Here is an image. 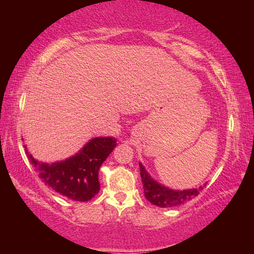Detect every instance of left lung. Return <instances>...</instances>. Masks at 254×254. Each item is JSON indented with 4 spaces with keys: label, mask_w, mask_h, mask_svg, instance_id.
Wrapping results in <instances>:
<instances>
[{
    "label": "left lung",
    "mask_w": 254,
    "mask_h": 254,
    "mask_svg": "<svg viewBox=\"0 0 254 254\" xmlns=\"http://www.w3.org/2000/svg\"><path fill=\"white\" fill-rule=\"evenodd\" d=\"M140 175L143 184L145 198L159 207H174V206L182 205L195 198L203 189L201 186L199 188L187 189V190H174V189L167 188L150 177L142 163H140Z\"/></svg>",
    "instance_id": "obj_1"
}]
</instances>
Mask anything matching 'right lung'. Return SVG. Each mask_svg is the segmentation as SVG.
<instances>
[{"mask_svg": "<svg viewBox=\"0 0 254 254\" xmlns=\"http://www.w3.org/2000/svg\"><path fill=\"white\" fill-rule=\"evenodd\" d=\"M117 145L113 137H94L80 151L66 160L44 163L27 151L30 162L47 186L67 198L88 201L100 190L98 170Z\"/></svg>", "mask_w": 254, "mask_h": 254, "instance_id": "right-lung-1", "label": "right lung"}]
</instances>
